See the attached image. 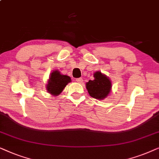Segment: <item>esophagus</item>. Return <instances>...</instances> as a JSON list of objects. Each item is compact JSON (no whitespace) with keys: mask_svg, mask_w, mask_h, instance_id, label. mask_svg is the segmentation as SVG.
Listing matches in <instances>:
<instances>
[{"mask_svg":"<svg viewBox=\"0 0 159 159\" xmlns=\"http://www.w3.org/2000/svg\"><path fill=\"white\" fill-rule=\"evenodd\" d=\"M75 81H76V82H78V83H79V84H82V83H83V79H82L81 78H76V79H75Z\"/></svg>","mask_w":159,"mask_h":159,"instance_id":"esophagus-1","label":"esophagus"}]
</instances>
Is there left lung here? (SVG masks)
Listing matches in <instances>:
<instances>
[{"mask_svg": "<svg viewBox=\"0 0 159 159\" xmlns=\"http://www.w3.org/2000/svg\"><path fill=\"white\" fill-rule=\"evenodd\" d=\"M94 79L89 80L86 83V89L89 94L93 98L98 99H104L106 97L111 90V82L107 76L101 73V72H96L94 74Z\"/></svg>", "mask_w": 159, "mask_h": 159, "instance_id": "obj_1", "label": "left lung"}]
</instances>
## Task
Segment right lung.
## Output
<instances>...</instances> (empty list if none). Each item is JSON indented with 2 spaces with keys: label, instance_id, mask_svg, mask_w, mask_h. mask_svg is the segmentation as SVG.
Returning <instances> with one entry per match:
<instances>
[{
  "label": "right lung",
  "instance_id": "1",
  "mask_svg": "<svg viewBox=\"0 0 159 159\" xmlns=\"http://www.w3.org/2000/svg\"><path fill=\"white\" fill-rule=\"evenodd\" d=\"M70 81L71 79L69 76L61 75L60 72L54 70L51 73L49 80L46 86V89L50 94L57 96L62 92L67 84Z\"/></svg>",
  "mask_w": 159,
  "mask_h": 159
}]
</instances>
